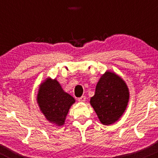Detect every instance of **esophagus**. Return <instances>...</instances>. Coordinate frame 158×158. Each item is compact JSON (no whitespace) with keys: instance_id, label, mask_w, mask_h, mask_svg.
Instances as JSON below:
<instances>
[{"instance_id":"1","label":"esophagus","mask_w":158,"mask_h":158,"mask_svg":"<svg viewBox=\"0 0 158 158\" xmlns=\"http://www.w3.org/2000/svg\"><path fill=\"white\" fill-rule=\"evenodd\" d=\"M78 101H79V102H85V96H81L80 98H79V99H78Z\"/></svg>"}]
</instances>
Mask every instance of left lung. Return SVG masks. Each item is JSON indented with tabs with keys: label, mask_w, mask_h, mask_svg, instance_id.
Here are the masks:
<instances>
[{
	"label": "left lung",
	"mask_w": 158,
	"mask_h": 158,
	"mask_svg": "<svg viewBox=\"0 0 158 158\" xmlns=\"http://www.w3.org/2000/svg\"><path fill=\"white\" fill-rule=\"evenodd\" d=\"M129 98V89L125 81L113 72L106 71L97 82L90 104L101 123L110 125L123 114Z\"/></svg>",
	"instance_id": "8db88e82"
}]
</instances>
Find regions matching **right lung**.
<instances>
[{
	"label": "right lung",
	"instance_id": "right-lung-1",
	"mask_svg": "<svg viewBox=\"0 0 158 158\" xmlns=\"http://www.w3.org/2000/svg\"><path fill=\"white\" fill-rule=\"evenodd\" d=\"M75 102L56 79L48 77L39 85L37 95L38 106L47 120L56 126L64 125L69 110Z\"/></svg>",
	"mask_w": 158,
	"mask_h": 158
}]
</instances>
